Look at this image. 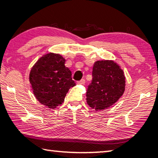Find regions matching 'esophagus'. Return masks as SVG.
I'll return each mask as SVG.
<instances>
[{
	"label": "esophagus",
	"instance_id": "obj_1",
	"mask_svg": "<svg viewBox=\"0 0 158 158\" xmlns=\"http://www.w3.org/2000/svg\"><path fill=\"white\" fill-rule=\"evenodd\" d=\"M85 83V81L84 79H82V80H81V81L77 82V84H78V85H84Z\"/></svg>",
	"mask_w": 158,
	"mask_h": 158
}]
</instances>
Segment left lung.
<instances>
[{
	"instance_id": "obj_1",
	"label": "left lung",
	"mask_w": 158,
	"mask_h": 158,
	"mask_svg": "<svg viewBox=\"0 0 158 158\" xmlns=\"http://www.w3.org/2000/svg\"><path fill=\"white\" fill-rule=\"evenodd\" d=\"M125 83L123 70L115 62L96 61L92 69V83L86 92L87 103L96 110L109 108L123 95Z\"/></svg>"
}]
</instances>
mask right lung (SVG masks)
I'll return each mask as SVG.
<instances>
[{
	"label": "right lung",
	"mask_w": 158,
	"mask_h": 158,
	"mask_svg": "<svg viewBox=\"0 0 158 158\" xmlns=\"http://www.w3.org/2000/svg\"><path fill=\"white\" fill-rule=\"evenodd\" d=\"M59 54L49 53L41 57L30 73V83L39 101L55 109L64 101L69 89L75 85L72 73Z\"/></svg>",
	"instance_id": "add662e5"
}]
</instances>
